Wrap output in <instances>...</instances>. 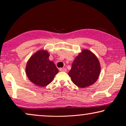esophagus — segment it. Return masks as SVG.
<instances>
[{
	"instance_id": "obj_1",
	"label": "esophagus",
	"mask_w": 126,
	"mask_h": 126,
	"mask_svg": "<svg viewBox=\"0 0 126 126\" xmlns=\"http://www.w3.org/2000/svg\"><path fill=\"white\" fill-rule=\"evenodd\" d=\"M59 71L61 72H67V69L65 68H59Z\"/></svg>"
}]
</instances>
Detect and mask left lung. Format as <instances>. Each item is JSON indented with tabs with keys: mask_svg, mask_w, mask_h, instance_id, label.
I'll return each mask as SVG.
<instances>
[{
	"mask_svg": "<svg viewBox=\"0 0 126 126\" xmlns=\"http://www.w3.org/2000/svg\"><path fill=\"white\" fill-rule=\"evenodd\" d=\"M100 71L101 67L97 57L91 51L84 49L76 57L68 75L74 84L84 88L94 83Z\"/></svg>",
	"mask_w": 126,
	"mask_h": 126,
	"instance_id": "obj_1",
	"label": "left lung"
}]
</instances>
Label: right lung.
<instances>
[{"instance_id": "right-lung-1", "label": "right lung", "mask_w": 126, "mask_h": 126, "mask_svg": "<svg viewBox=\"0 0 126 126\" xmlns=\"http://www.w3.org/2000/svg\"><path fill=\"white\" fill-rule=\"evenodd\" d=\"M49 54L46 50H40L28 61L26 73L34 84L44 87L52 82L58 69L52 61L49 60Z\"/></svg>"}]
</instances>
